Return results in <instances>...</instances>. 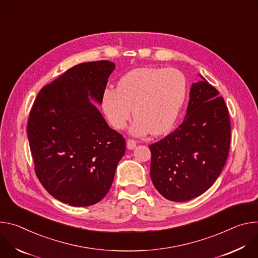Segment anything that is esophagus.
<instances>
[{"mask_svg": "<svg viewBox=\"0 0 258 258\" xmlns=\"http://www.w3.org/2000/svg\"><path fill=\"white\" fill-rule=\"evenodd\" d=\"M136 147V141L134 139H128L127 140V148L129 150H133Z\"/></svg>", "mask_w": 258, "mask_h": 258, "instance_id": "esophagus-1", "label": "esophagus"}]
</instances>
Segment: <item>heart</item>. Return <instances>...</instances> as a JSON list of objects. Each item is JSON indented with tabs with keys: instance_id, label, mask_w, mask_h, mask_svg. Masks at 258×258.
Wrapping results in <instances>:
<instances>
[{
	"instance_id": "b5f03b06",
	"label": "heart",
	"mask_w": 258,
	"mask_h": 258,
	"mask_svg": "<svg viewBox=\"0 0 258 258\" xmlns=\"http://www.w3.org/2000/svg\"><path fill=\"white\" fill-rule=\"evenodd\" d=\"M187 94L184 75L176 69L140 68L127 73L118 89L106 88L101 106L114 129L126 127L133 113L132 133L159 135L176 123Z\"/></svg>"
}]
</instances>
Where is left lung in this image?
<instances>
[{
  "instance_id": "obj_1",
  "label": "left lung",
  "mask_w": 258,
  "mask_h": 258,
  "mask_svg": "<svg viewBox=\"0 0 258 258\" xmlns=\"http://www.w3.org/2000/svg\"><path fill=\"white\" fill-rule=\"evenodd\" d=\"M192 83L183 122L172 133L149 146L151 178L158 191L173 202L205 192L226 162L231 142L227 106L202 76Z\"/></svg>"
}]
</instances>
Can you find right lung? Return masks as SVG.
I'll return each mask as SVG.
<instances>
[{
    "label": "right lung",
    "mask_w": 258,
    "mask_h": 258,
    "mask_svg": "<svg viewBox=\"0 0 258 258\" xmlns=\"http://www.w3.org/2000/svg\"><path fill=\"white\" fill-rule=\"evenodd\" d=\"M114 63L77 64L39 92L27 121L35 172L60 202L86 207L110 188L125 154L122 134L109 128L89 96L101 103Z\"/></svg>",
    "instance_id": "add662e5"
}]
</instances>
